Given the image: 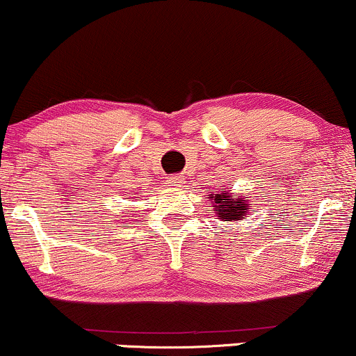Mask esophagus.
<instances>
[{
    "label": "esophagus",
    "instance_id": "1",
    "mask_svg": "<svg viewBox=\"0 0 356 356\" xmlns=\"http://www.w3.org/2000/svg\"><path fill=\"white\" fill-rule=\"evenodd\" d=\"M181 183H183V177H179V175H173V177L166 178V185L171 188L181 186Z\"/></svg>",
    "mask_w": 356,
    "mask_h": 356
}]
</instances>
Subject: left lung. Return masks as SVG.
Masks as SVG:
<instances>
[{
	"mask_svg": "<svg viewBox=\"0 0 356 356\" xmlns=\"http://www.w3.org/2000/svg\"><path fill=\"white\" fill-rule=\"evenodd\" d=\"M208 196L213 200V211L221 221H243L248 218V213L252 211L245 195H234L231 190H226Z\"/></svg>",
	"mask_w": 356,
	"mask_h": 356,
	"instance_id": "left-lung-1",
	"label": "left lung"
}]
</instances>
